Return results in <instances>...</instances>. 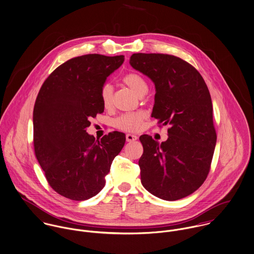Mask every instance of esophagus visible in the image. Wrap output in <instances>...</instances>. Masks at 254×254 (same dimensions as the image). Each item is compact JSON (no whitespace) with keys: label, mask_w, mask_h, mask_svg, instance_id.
I'll return each instance as SVG.
<instances>
[{"label":"esophagus","mask_w":254,"mask_h":254,"mask_svg":"<svg viewBox=\"0 0 254 254\" xmlns=\"http://www.w3.org/2000/svg\"><path fill=\"white\" fill-rule=\"evenodd\" d=\"M126 138H127V142H132V141L137 139V136H136V135H133V134H127V135H126Z\"/></svg>","instance_id":"34e87169"}]
</instances>
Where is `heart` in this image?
<instances>
[{"label":"heart","mask_w":254,"mask_h":254,"mask_svg":"<svg viewBox=\"0 0 254 254\" xmlns=\"http://www.w3.org/2000/svg\"><path fill=\"white\" fill-rule=\"evenodd\" d=\"M123 83L134 91L138 96H143L148 91L146 81L136 73H128L123 78ZM101 102L105 109H110L113 103V86L109 84L103 85L100 92ZM145 115L142 112L124 114L115 121V126L121 130L134 132L139 130Z\"/></svg>","instance_id":"obj_1"}]
</instances>
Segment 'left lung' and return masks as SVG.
<instances>
[{"instance_id":"left-lung-1","label":"left lung","mask_w":254,"mask_h":254,"mask_svg":"<svg viewBox=\"0 0 254 254\" xmlns=\"http://www.w3.org/2000/svg\"><path fill=\"white\" fill-rule=\"evenodd\" d=\"M129 63L154 82L152 117L169 126L165 142L139 137L141 183L166 200L187 197L206 179L216 144L207 85L195 67L174 56L133 54Z\"/></svg>"}]
</instances>
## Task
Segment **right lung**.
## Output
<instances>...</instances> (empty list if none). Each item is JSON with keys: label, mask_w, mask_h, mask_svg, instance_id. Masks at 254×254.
Segmentation results:
<instances>
[{"label": "right lung", "mask_w": 254, "mask_h": 254, "mask_svg": "<svg viewBox=\"0 0 254 254\" xmlns=\"http://www.w3.org/2000/svg\"><path fill=\"white\" fill-rule=\"evenodd\" d=\"M124 56L85 55L64 62L42 85L33 111L34 150L50 186L63 197L85 200L105 186L126 135L113 131L100 140L85 128L103 113L100 92Z\"/></svg>", "instance_id": "obj_1"}]
</instances>
